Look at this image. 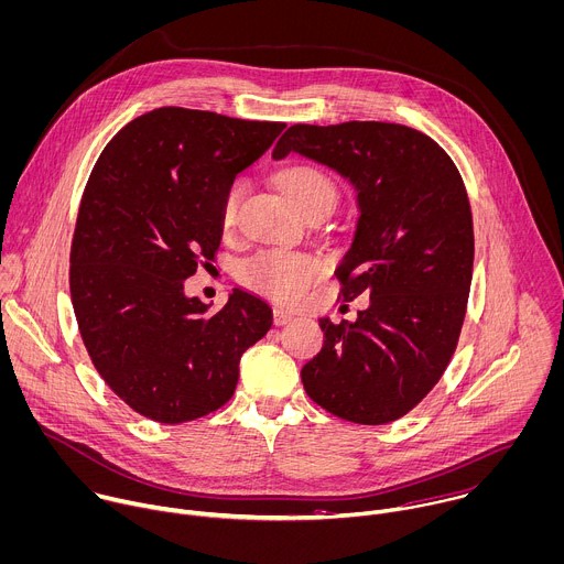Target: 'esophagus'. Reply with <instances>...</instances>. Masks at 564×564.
Here are the masks:
<instances>
[{"mask_svg": "<svg viewBox=\"0 0 564 564\" xmlns=\"http://www.w3.org/2000/svg\"><path fill=\"white\" fill-rule=\"evenodd\" d=\"M272 318H274V325H285V323H290V321L294 318V314L288 312V310H283V307H274Z\"/></svg>", "mask_w": 564, "mask_h": 564, "instance_id": "1", "label": "esophagus"}]
</instances>
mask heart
<instances>
[{
	"label": "heart",
	"instance_id": "b5f03b06",
	"mask_svg": "<svg viewBox=\"0 0 564 564\" xmlns=\"http://www.w3.org/2000/svg\"><path fill=\"white\" fill-rule=\"evenodd\" d=\"M279 183L285 195L294 202V206L305 215L310 210H332L338 199V187L334 178L312 165V163H294L288 165L279 174ZM246 195V181L235 178L221 202V221L230 226L237 219L239 206ZM321 274V263L305 254L292 250H263L254 254L241 268V279L254 288L257 292L279 301L294 303L303 296V292L316 281Z\"/></svg>",
	"mask_w": 564,
	"mask_h": 564
}]
</instances>
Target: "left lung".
Segmentation results:
<instances>
[{
	"instance_id": "obj_1",
	"label": "left lung",
	"mask_w": 564,
	"mask_h": 564,
	"mask_svg": "<svg viewBox=\"0 0 564 564\" xmlns=\"http://www.w3.org/2000/svg\"><path fill=\"white\" fill-rule=\"evenodd\" d=\"M299 152L347 176L360 217L336 270L345 301L369 294L356 323L321 318L303 365L307 397L358 425L412 412L441 381L465 321L474 224L463 176L427 134L386 121L290 126L274 159Z\"/></svg>"
}]
</instances>
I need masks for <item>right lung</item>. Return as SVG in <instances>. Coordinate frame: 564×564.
Listing matches in <instances>:
<instances>
[{
  "label": "right lung",
  "instance_id": "1",
  "mask_svg": "<svg viewBox=\"0 0 564 564\" xmlns=\"http://www.w3.org/2000/svg\"><path fill=\"white\" fill-rule=\"evenodd\" d=\"M283 128L154 108L106 143L88 176L70 246L73 310L99 377L150 421L178 425L226 405L241 354L272 325L254 294L235 290L210 314L183 281L217 259L228 185Z\"/></svg>",
  "mask_w": 564,
  "mask_h": 564
}]
</instances>
